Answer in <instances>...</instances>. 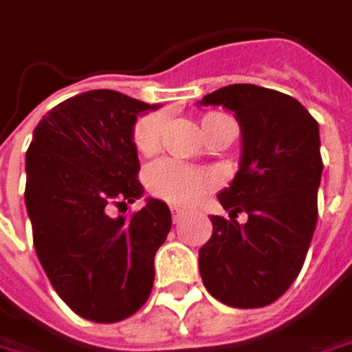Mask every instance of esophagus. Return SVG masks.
<instances>
[{"mask_svg":"<svg viewBox=\"0 0 352 352\" xmlns=\"http://www.w3.org/2000/svg\"><path fill=\"white\" fill-rule=\"evenodd\" d=\"M183 214H185V212H183L181 208H177V206H173V208H171V217H173V222L181 221V219H183Z\"/></svg>","mask_w":352,"mask_h":352,"instance_id":"esophagus-1","label":"esophagus"}]
</instances>
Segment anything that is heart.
<instances>
[{
  "label": "heart",
  "mask_w": 352,
  "mask_h": 352,
  "mask_svg": "<svg viewBox=\"0 0 352 352\" xmlns=\"http://www.w3.org/2000/svg\"><path fill=\"white\" fill-rule=\"evenodd\" d=\"M222 118L226 116L206 114L201 120L203 135ZM165 122L167 118L163 112H149L135 120L131 130V142L142 155H153L160 149ZM144 179L149 195L173 206L197 205L206 192L217 187V179L210 173L173 160H160L151 163L146 169Z\"/></svg>",
  "instance_id": "1"
}]
</instances>
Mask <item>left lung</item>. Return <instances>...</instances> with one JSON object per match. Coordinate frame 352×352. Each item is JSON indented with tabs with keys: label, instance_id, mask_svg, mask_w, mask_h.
<instances>
[{
	"label": "left lung",
	"instance_id": "obj_1",
	"mask_svg": "<svg viewBox=\"0 0 352 352\" xmlns=\"http://www.w3.org/2000/svg\"><path fill=\"white\" fill-rule=\"evenodd\" d=\"M199 104L234 112L242 131L240 169L219 192L230 219L210 217L199 272L224 305L264 307L298 278L314 238L323 173L319 124L296 98L256 85L224 86ZM238 212L249 221L238 223Z\"/></svg>",
	"mask_w": 352,
	"mask_h": 352
}]
</instances>
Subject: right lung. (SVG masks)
<instances>
[{
	"label": "right lung",
	"instance_id": "obj_1",
	"mask_svg": "<svg viewBox=\"0 0 352 352\" xmlns=\"http://www.w3.org/2000/svg\"><path fill=\"white\" fill-rule=\"evenodd\" d=\"M155 108L90 90L43 116L27 149L25 205L41 266L70 309L94 323L122 321L146 303L171 230V210L157 199L110 217L112 205L128 208L144 195L131 130Z\"/></svg>",
	"mask_w": 352,
	"mask_h": 352
}]
</instances>
